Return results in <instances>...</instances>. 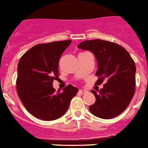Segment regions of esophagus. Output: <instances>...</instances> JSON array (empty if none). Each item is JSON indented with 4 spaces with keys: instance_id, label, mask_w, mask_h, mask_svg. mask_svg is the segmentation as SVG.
<instances>
[{
    "instance_id": "esophagus-1",
    "label": "esophagus",
    "mask_w": 148,
    "mask_h": 148,
    "mask_svg": "<svg viewBox=\"0 0 148 148\" xmlns=\"http://www.w3.org/2000/svg\"><path fill=\"white\" fill-rule=\"evenodd\" d=\"M79 92H80V93H82V94H85V93L87 92V90H80Z\"/></svg>"
}]
</instances>
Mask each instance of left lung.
<instances>
[{"instance_id": "1", "label": "left lung", "mask_w": 148, "mask_h": 148, "mask_svg": "<svg viewBox=\"0 0 148 148\" xmlns=\"http://www.w3.org/2000/svg\"><path fill=\"white\" fill-rule=\"evenodd\" d=\"M80 49L90 51L97 58L99 77L96 84L106 80L98 92H91L96 102L90 106V111L97 117L109 119L120 115L128 107L135 92L136 67L128 51L116 43L93 39L82 42Z\"/></svg>"}]
</instances>
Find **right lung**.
I'll return each mask as SVG.
<instances>
[{"label":"right lung","instance_id":"1","mask_svg":"<svg viewBox=\"0 0 148 148\" xmlns=\"http://www.w3.org/2000/svg\"><path fill=\"white\" fill-rule=\"evenodd\" d=\"M71 40L39 44L20 58L17 66L16 90L27 111L45 121L59 119L68 110L78 89L69 84L55 92L53 81L59 77L58 62Z\"/></svg>","mask_w":148,"mask_h":148}]
</instances>
